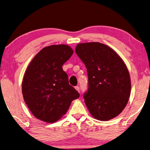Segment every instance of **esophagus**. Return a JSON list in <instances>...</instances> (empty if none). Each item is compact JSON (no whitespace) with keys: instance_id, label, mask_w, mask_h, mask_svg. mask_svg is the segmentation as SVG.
<instances>
[{"instance_id":"obj_1","label":"esophagus","mask_w":150,"mask_h":150,"mask_svg":"<svg viewBox=\"0 0 150 150\" xmlns=\"http://www.w3.org/2000/svg\"><path fill=\"white\" fill-rule=\"evenodd\" d=\"M75 88L76 89V90H77V91H78V92L80 91H79V87L78 86H75Z\"/></svg>"}]
</instances>
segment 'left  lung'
Segmentation results:
<instances>
[{
    "instance_id": "1",
    "label": "left lung",
    "mask_w": 150,
    "mask_h": 150,
    "mask_svg": "<svg viewBox=\"0 0 150 150\" xmlns=\"http://www.w3.org/2000/svg\"><path fill=\"white\" fill-rule=\"evenodd\" d=\"M75 52L86 68L88 89L84 99L91 114L102 121L118 115L131 92L129 74L124 62L111 48L98 42L79 43Z\"/></svg>"
}]
</instances>
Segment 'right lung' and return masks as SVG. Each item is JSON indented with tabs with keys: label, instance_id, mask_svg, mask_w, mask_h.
Masks as SVG:
<instances>
[{
	"label": "right lung",
	"instance_id": "right-lung-1",
	"mask_svg": "<svg viewBox=\"0 0 150 150\" xmlns=\"http://www.w3.org/2000/svg\"><path fill=\"white\" fill-rule=\"evenodd\" d=\"M73 53L67 45H52L36 54L25 73L22 93L33 114L46 122H54L66 113L79 93L69 84L62 66Z\"/></svg>",
	"mask_w": 150,
	"mask_h": 150
}]
</instances>
